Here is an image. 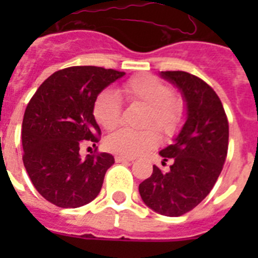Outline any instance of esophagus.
<instances>
[{"instance_id": "obj_1", "label": "esophagus", "mask_w": 258, "mask_h": 258, "mask_svg": "<svg viewBox=\"0 0 258 258\" xmlns=\"http://www.w3.org/2000/svg\"><path fill=\"white\" fill-rule=\"evenodd\" d=\"M116 163H124V161H133V157H126V156H116L115 157Z\"/></svg>"}]
</instances>
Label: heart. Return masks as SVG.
Wrapping results in <instances>:
<instances>
[{"label":"heart","instance_id":"heart-1","mask_svg":"<svg viewBox=\"0 0 258 258\" xmlns=\"http://www.w3.org/2000/svg\"><path fill=\"white\" fill-rule=\"evenodd\" d=\"M122 93L133 103L147 106L145 125H155L161 133L170 136L179 127L183 117V104L172 95L164 81L151 75L134 77L122 85ZM95 121L106 131H112L121 118V102L117 93L107 89L98 94L93 104ZM159 134L154 127L145 131L120 129L107 137L106 147L122 156H137L159 145Z\"/></svg>","mask_w":258,"mask_h":258}]
</instances>
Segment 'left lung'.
<instances>
[{
    "instance_id": "8db88e82",
    "label": "left lung",
    "mask_w": 258,
    "mask_h": 258,
    "mask_svg": "<svg viewBox=\"0 0 258 258\" xmlns=\"http://www.w3.org/2000/svg\"><path fill=\"white\" fill-rule=\"evenodd\" d=\"M160 77L181 92L186 120L172 145L159 152L164 161L173 160L169 170L154 165L151 177L140 184V194L152 211L178 217L206 199L221 174L229 122L218 95L202 79L183 71H165Z\"/></svg>"
}]
</instances>
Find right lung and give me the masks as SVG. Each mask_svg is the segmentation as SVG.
Segmentation results:
<instances>
[{
	"label": "right lung",
	"instance_id": "1",
	"mask_svg": "<svg viewBox=\"0 0 258 258\" xmlns=\"http://www.w3.org/2000/svg\"><path fill=\"white\" fill-rule=\"evenodd\" d=\"M124 75L94 66L64 68L47 77L29 101L22 125L23 163L36 190L54 206L79 208L101 191L115 159L107 152L81 159L80 146L98 142L95 98Z\"/></svg>",
	"mask_w": 258,
	"mask_h": 258
}]
</instances>
